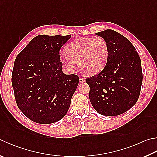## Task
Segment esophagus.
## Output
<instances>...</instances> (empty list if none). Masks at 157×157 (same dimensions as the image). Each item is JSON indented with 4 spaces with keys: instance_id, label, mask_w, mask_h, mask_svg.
<instances>
[{
    "instance_id": "1",
    "label": "esophagus",
    "mask_w": 157,
    "mask_h": 157,
    "mask_svg": "<svg viewBox=\"0 0 157 157\" xmlns=\"http://www.w3.org/2000/svg\"><path fill=\"white\" fill-rule=\"evenodd\" d=\"M79 82H80V83H83V82H84L85 81H86V79H85L84 78H79Z\"/></svg>"
}]
</instances>
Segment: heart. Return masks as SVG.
I'll use <instances>...</instances> for the list:
<instances>
[{"instance_id":"b5f03b06","label":"heart","mask_w":157,"mask_h":157,"mask_svg":"<svg viewBox=\"0 0 157 157\" xmlns=\"http://www.w3.org/2000/svg\"><path fill=\"white\" fill-rule=\"evenodd\" d=\"M66 56L60 61L68 70L72 71L76 62L84 73L95 75L103 70L109 58V47L102 38H79L71 42L66 48Z\"/></svg>"}]
</instances>
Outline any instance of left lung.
<instances>
[{
    "mask_svg": "<svg viewBox=\"0 0 157 157\" xmlns=\"http://www.w3.org/2000/svg\"><path fill=\"white\" fill-rule=\"evenodd\" d=\"M95 34L107 42L109 58L100 73L86 79L90 103L100 115H121L136 104L140 95L141 59L132 44L117 31L106 29Z\"/></svg>",
    "mask_w": 157,
    "mask_h": 157,
    "instance_id": "obj_1",
    "label": "left lung"
}]
</instances>
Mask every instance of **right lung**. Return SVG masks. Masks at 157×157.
<instances>
[{
    "label": "right lung",
    "mask_w": 157,
    "mask_h": 157,
    "mask_svg": "<svg viewBox=\"0 0 157 157\" xmlns=\"http://www.w3.org/2000/svg\"><path fill=\"white\" fill-rule=\"evenodd\" d=\"M71 36L40 35L16 57L11 82L17 106L36 123H55L66 115L79 83L62 70L59 50Z\"/></svg>",
    "instance_id": "obj_1"
}]
</instances>
